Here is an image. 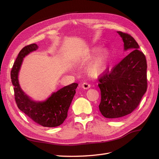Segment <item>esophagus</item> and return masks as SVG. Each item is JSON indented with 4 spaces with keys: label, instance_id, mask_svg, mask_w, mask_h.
<instances>
[{
    "label": "esophagus",
    "instance_id": "1",
    "mask_svg": "<svg viewBox=\"0 0 159 159\" xmlns=\"http://www.w3.org/2000/svg\"><path fill=\"white\" fill-rule=\"evenodd\" d=\"M81 87H82V88H84L85 89H88L91 87V85H90V84H89L88 83H84V84H82V85H81Z\"/></svg>",
    "mask_w": 159,
    "mask_h": 159
}]
</instances>
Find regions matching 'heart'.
Listing matches in <instances>:
<instances>
[{"instance_id": "obj_1", "label": "heart", "mask_w": 159, "mask_h": 159, "mask_svg": "<svg viewBox=\"0 0 159 159\" xmlns=\"http://www.w3.org/2000/svg\"><path fill=\"white\" fill-rule=\"evenodd\" d=\"M96 54L97 55L89 62L86 68L88 74L94 78L104 74L107 71L112 60L111 52L106 48L100 50L98 46L92 47L89 52V56L92 57Z\"/></svg>"}]
</instances>
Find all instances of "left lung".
I'll return each instance as SVG.
<instances>
[{"label": "left lung", "mask_w": 159, "mask_h": 159, "mask_svg": "<svg viewBox=\"0 0 159 159\" xmlns=\"http://www.w3.org/2000/svg\"><path fill=\"white\" fill-rule=\"evenodd\" d=\"M124 43V50L131 52L99 80L101 102L99 108L103 117L116 119L131 113L138 106L147 88V60L134 38L117 32Z\"/></svg>", "instance_id": "left-lung-1"}]
</instances>
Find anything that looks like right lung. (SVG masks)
Returning <instances> with one entry per match:
<instances>
[{
	"mask_svg": "<svg viewBox=\"0 0 159 159\" xmlns=\"http://www.w3.org/2000/svg\"><path fill=\"white\" fill-rule=\"evenodd\" d=\"M38 49L37 44H32L23 48L19 52L11 73L14 97L18 109L34 121L43 127H55L61 125L67 118L78 84L73 83L65 86L56 92H53L44 101H35L26 95L19 84V72L24 57Z\"/></svg>",
	"mask_w": 159,
	"mask_h": 159,
	"instance_id": "1",
	"label": "right lung"
}]
</instances>
